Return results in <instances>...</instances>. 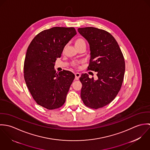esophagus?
Returning <instances> with one entry per match:
<instances>
[{"label":"esophagus","mask_w":150,"mask_h":150,"mask_svg":"<svg viewBox=\"0 0 150 150\" xmlns=\"http://www.w3.org/2000/svg\"><path fill=\"white\" fill-rule=\"evenodd\" d=\"M74 74H75V78H76V80H79V78H80V76H81L80 73H75Z\"/></svg>","instance_id":"esophagus-1"}]
</instances>
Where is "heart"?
I'll return each mask as SVG.
<instances>
[{"label":"heart","mask_w":150,"mask_h":150,"mask_svg":"<svg viewBox=\"0 0 150 150\" xmlns=\"http://www.w3.org/2000/svg\"><path fill=\"white\" fill-rule=\"evenodd\" d=\"M83 43H85V41L83 39H77L75 42V45L81 44H83ZM74 64L76 65V64Z\"/></svg>","instance_id":"heart-1"}]
</instances>
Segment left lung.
I'll list each match as a JSON object with an SVG mask.
<instances>
[{
  "mask_svg": "<svg viewBox=\"0 0 150 150\" xmlns=\"http://www.w3.org/2000/svg\"><path fill=\"white\" fill-rule=\"evenodd\" d=\"M89 45L88 69L97 72L98 79L82 74L81 98L87 107L97 109L112 102L124 80L125 64L123 54L114 38L107 31L93 27L79 28Z\"/></svg>",
  "mask_w": 150,
  "mask_h": 150,
  "instance_id": "8db88e82",
  "label": "left lung"
}]
</instances>
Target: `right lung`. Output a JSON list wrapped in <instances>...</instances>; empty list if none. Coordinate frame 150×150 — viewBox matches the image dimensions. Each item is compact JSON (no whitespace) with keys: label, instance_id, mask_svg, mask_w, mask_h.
Wrapping results in <instances>:
<instances>
[{"label":"right lung","instance_id":"1","mask_svg":"<svg viewBox=\"0 0 150 150\" xmlns=\"http://www.w3.org/2000/svg\"><path fill=\"white\" fill-rule=\"evenodd\" d=\"M77 34L74 28L53 27L38 34L30 42L24 62V79L36 102L48 110L61 107L74 79L68 70L56 73L57 58Z\"/></svg>","mask_w":150,"mask_h":150}]
</instances>
